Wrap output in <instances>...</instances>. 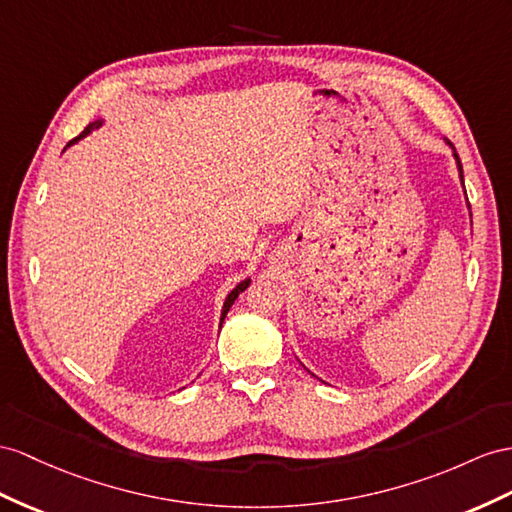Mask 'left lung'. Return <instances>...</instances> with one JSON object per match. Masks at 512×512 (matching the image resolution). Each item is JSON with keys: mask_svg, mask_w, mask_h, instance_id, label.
<instances>
[{"mask_svg": "<svg viewBox=\"0 0 512 512\" xmlns=\"http://www.w3.org/2000/svg\"><path fill=\"white\" fill-rule=\"evenodd\" d=\"M443 142L448 144V147L452 149V155H454V160H456V168H458V177H461V183H463V166H461V157H458V153H456V149H454V144L448 140V138H443ZM463 190H465V183H463ZM469 207V205H467Z\"/></svg>", "mask_w": 512, "mask_h": 512, "instance_id": "obj_1", "label": "left lung"}]
</instances>
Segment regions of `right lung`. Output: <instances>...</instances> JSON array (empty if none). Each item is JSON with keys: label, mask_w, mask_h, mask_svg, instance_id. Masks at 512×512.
I'll use <instances>...</instances> for the list:
<instances>
[{"label": "right lung", "mask_w": 512, "mask_h": 512, "mask_svg": "<svg viewBox=\"0 0 512 512\" xmlns=\"http://www.w3.org/2000/svg\"><path fill=\"white\" fill-rule=\"evenodd\" d=\"M103 125V119H97L95 123H90L84 131H82V134L80 136H77V138H73L69 144H67V147H71V144H75V142H80L82 138H86L88 134H90V131H93V129H99ZM248 285H251V277H248V279H244V281H240L238 285H235L233 287V290L227 294V298H225V305H222V311H220V326H222V322H225V318H227V313H229V309H231V305L235 303V298H238L244 290H246V287Z\"/></svg>", "instance_id": "add662e5"}]
</instances>
